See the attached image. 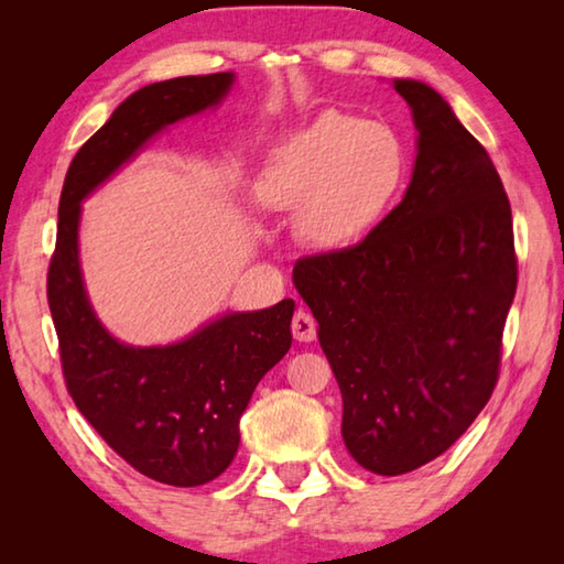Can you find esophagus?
<instances>
[{
	"label": "esophagus",
	"mask_w": 564,
	"mask_h": 564,
	"mask_svg": "<svg viewBox=\"0 0 564 564\" xmlns=\"http://www.w3.org/2000/svg\"><path fill=\"white\" fill-rule=\"evenodd\" d=\"M316 328H318L316 318H313L311 313L295 311V316L291 321V333H293L295 340H301V343L313 340V338H316Z\"/></svg>",
	"instance_id": "esophagus-1"
}]
</instances>
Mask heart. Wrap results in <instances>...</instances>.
<instances>
[{
  "mask_svg": "<svg viewBox=\"0 0 564 564\" xmlns=\"http://www.w3.org/2000/svg\"><path fill=\"white\" fill-rule=\"evenodd\" d=\"M405 174L403 144L383 123L328 111L273 151L256 184L269 208L295 212L303 243L336 251L383 216Z\"/></svg>",
  "mask_w": 564,
  "mask_h": 564,
  "instance_id": "obj_1",
  "label": "heart"
}]
</instances>
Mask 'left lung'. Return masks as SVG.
I'll return each mask as SVG.
<instances>
[{
  "label": "left lung",
  "mask_w": 564,
  "mask_h": 564,
  "mask_svg": "<svg viewBox=\"0 0 564 564\" xmlns=\"http://www.w3.org/2000/svg\"><path fill=\"white\" fill-rule=\"evenodd\" d=\"M393 87L417 129L403 202L360 243L293 265L343 395V441L376 475L435 460L488 405L518 289L490 154L427 84Z\"/></svg>",
  "instance_id": "8db88e82"
}]
</instances>
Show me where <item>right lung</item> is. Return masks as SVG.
Masks as SVG:
<instances>
[{"label": "right lung", "mask_w": 564, "mask_h": 564, "mask_svg": "<svg viewBox=\"0 0 564 564\" xmlns=\"http://www.w3.org/2000/svg\"><path fill=\"white\" fill-rule=\"evenodd\" d=\"M231 84V72L176 76L119 104L66 171L46 273L62 373L76 408L133 470L174 488H196L231 465L248 400L291 348L295 303L228 313L174 346H123L94 316L76 231L84 196L169 123L216 107Z\"/></svg>", "instance_id": "1"}]
</instances>
